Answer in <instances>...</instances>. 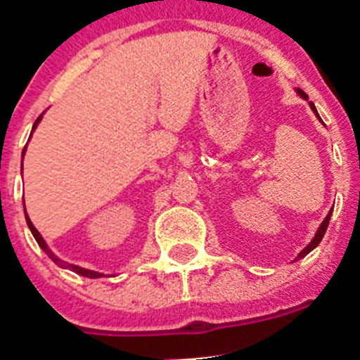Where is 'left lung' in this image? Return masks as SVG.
Wrapping results in <instances>:
<instances>
[{
  "instance_id": "obj_1",
  "label": "left lung",
  "mask_w": 360,
  "mask_h": 360,
  "mask_svg": "<svg viewBox=\"0 0 360 360\" xmlns=\"http://www.w3.org/2000/svg\"><path fill=\"white\" fill-rule=\"evenodd\" d=\"M295 93H297V95L301 96L302 100H308V95H306V93L302 91V89H299V87H297V89H295ZM309 107H311V110H313V112H315V116L319 117V120H320L319 112H316V107H315V103H313V102H309ZM320 121H322V120H320ZM322 123H323V121H322ZM333 207H334V205H333ZM330 214H333V209H330V211H329V214L326 216V219H323V221L320 223L319 230H316V233H315V237H313V239H311V243H309L308 246H306L304 250H302L301 253H299L297 257H295V260H299V258H304L306 255L309 253V251H313V250H315L316 246H319V244H320V240H322V237H323V233H326V230H327V225H329V221H330Z\"/></svg>"
}]
</instances>
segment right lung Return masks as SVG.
Masks as SVG:
<instances>
[{
	"instance_id": "1",
	"label": "right lung",
	"mask_w": 360,
	"mask_h": 360,
	"mask_svg": "<svg viewBox=\"0 0 360 360\" xmlns=\"http://www.w3.org/2000/svg\"><path fill=\"white\" fill-rule=\"evenodd\" d=\"M44 114H45V112H41L40 116H38V120L34 121V124H33V130H31V135H33L34 128L38 127V123H40V121H41V117H44ZM31 135H30V137H31ZM24 153H26V148H24V151H22V158H24ZM24 216H26V223H27V226H30L31 233H33L34 240H37V243H38V246H40L41 250L45 251V253H47V257L51 258V260L54 262L56 265H59V267H61V269H70V271H73V273H75V274H79V276L93 278V280H95V278H102V276H103V273H96V271H91V269H84V267H80V265H75V264H68V262H65V260H61V258H59V257H56V255L52 253V250H51V248L47 246V243H45V240H44V237H41V233L38 232V230L34 229V225H33V223H31L30 216H27V212H26V205H24Z\"/></svg>"
}]
</instances>
